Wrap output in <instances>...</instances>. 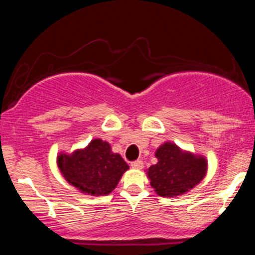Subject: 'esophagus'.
I'll use <instances>...</instances> for the list:
<instances>
[{
	"mask_svg": "<svg viewBox=\"0 0 255 255\" xmlns=\"http://www.w3.org/2000/svg\"><path fill=\"white\" fill-rule=\"evenodd\" d=\"M130 166L134 169H142V166H144V162H142L141 159L134 160V162L130 163Z\"/></svg>",
	"mask_w": 255,
	"mask_h": 255,
	"instance_id": "34e87169",
	"label": "esophagus"
}]
</instances>
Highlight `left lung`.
Returning <instances> with one entry per match:
<instances>
[{
	"label": "left lung",
	"mask_w": 255,
	"mask_h": 255,
	"mask_svg": "<svg viewBox=\"0 0 255 255\" xmlns=\"http://www.w3.org/2000/svg\"><path fill=\"white\" fill-rule=\"evenodd\" d=\"M158 163L148 168L152 188L160 197H176L188 192L203 180L207 162L204 157L183 152L171 142L156 151Z\"/></svg>",
	"instance_id": "8db88e82"
}]
</instances>
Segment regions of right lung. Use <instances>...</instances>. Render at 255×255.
I'll return each mask as SVG.
<instances>
[{
  "label": "right lung",
  "instance_id": "right-lung-1",
  "mask_svg": "<svg viewBox=\"0 0 255 255\" xmlns=\"http://www.w3.org/2000/svg\"><path fill=\"white\" fill-rule=\"evenodd\" d=\"M61 172L69 183L91 195H107L115 189L129 166L110 145L95 139L84 150L57 157Z\"/></svg>",
  "mask_w": 255,
  "mask_h": 255
}]
</instances>
